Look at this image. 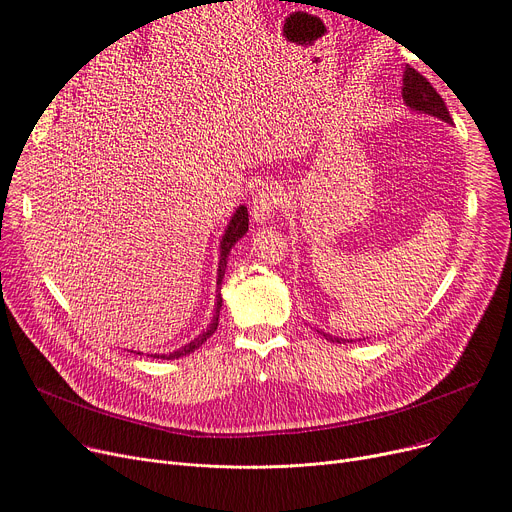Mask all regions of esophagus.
Listing matches in <instances>:
<instances>
[{
    "mask_svg": "<svg viewBox=\"0 0 512 512\" xmlns=\"http://www.w3.org/2000/svg\"><path fill=\"white\" fill-rule=\"evenodd\" d=\"M280 201H282V197L276 188H272V186L259 188L251 201V211H253L255 222H259V224L270 222L274 218V211L278 209Z\"/></svg>",
    "mask_w": 512,
    "mask_h": 512,
    "instance_id": "1",
    "label": "esophagus"
}]
</instances>
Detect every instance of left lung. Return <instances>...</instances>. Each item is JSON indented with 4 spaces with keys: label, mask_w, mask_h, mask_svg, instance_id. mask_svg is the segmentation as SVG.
<instances>
[{
    "label": "left lung",
    "mask_w": 512,
    "mask_h": 512,
    "mask_svg": "<svg viewBox=\"0 0 512 512\" xmlns=\"http://www.w3.org/2000/svg\"><path fill=\"white\" fill-rule=\"evenodd\" d=\"M402 101L409 107V110L417 112V114H427L440 118L444 122H452L444 99L436 93V89L427 83V78H423L415 68H405V74H402ZM321 336L330 342H338V344H346V342H357L351 338H340V336H332L317 330ZM365 340V338H359Z\"/></svg>",
    "instance_id": "1"
}]
</instances>
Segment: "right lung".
I'll use <instances>...</instances> for the list:
<instances>
[{
    "instance_id": "1",
    "label": "right lung",
    "mask_w": 512,
    "mask_h": 512,
    "mask_svg": "<svg viewBox=\"0 0 512 512\" xmlns=\"http://www.w3.org/2000/svg\"><path fill=\"white\" fill-rule=\"evenodd\" d=\"M249 230V211L245 205H238L236 211L232 213V218L224 230V236L220 240V261H218V290H215V309H213V317H211V324L197 336L193 338L188 344L176 348V351L172 353H155L151 355L153 359H164V361H170V359H180V357H186L195 353L197 348L207 342V338L213 336V332L218 330V324H220V309H222V280H224V272H226V263H228V255H230V249L236 245V242L247 234ZM132 353V351H130ZM141 355V353H137ZM149 357V355H147Z\"/></svg>"
}]
</instances>
